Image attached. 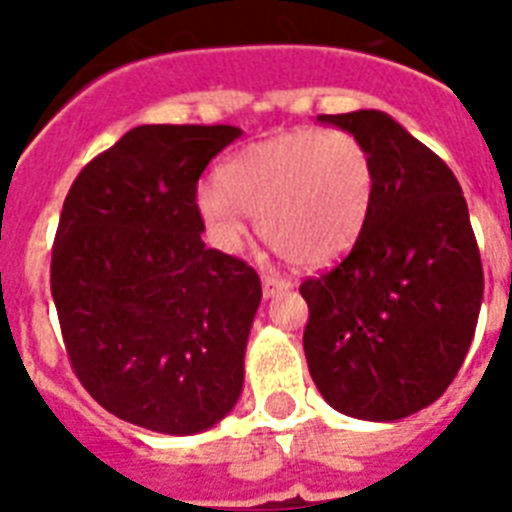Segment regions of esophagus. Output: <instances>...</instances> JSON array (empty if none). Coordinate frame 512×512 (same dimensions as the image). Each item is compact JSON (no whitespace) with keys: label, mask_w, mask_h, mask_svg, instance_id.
Here are the masks:
<instances>
[{"label":"esophagus","mask_w":512,"mask_h":512,"mask_svg":"<svg viewBox=\"0 0 512 512\" xmlns=\"http://www.w3.org/2000/svg\"><path fill=\"white\" fill-rule=\"evenodd\" d=\"M289 287H292L289 281L276 279V276H265V279H263V295L265 297H276L279 292H287Z\"/></svg>","instance_id":"esophagus-1"}]
</instances>
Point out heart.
I'll list each match as a JSON object with an SVG mask.
<instances>
[{"label": "heart", "instance_id": "heart-1", "mask_svg": "<svg viewBox=\"0 0 512 512\" xmlns=\"http://www.w3.org/2000/svg\"><path fill=\"white\" fill-rule=\"evenodd\" d=\"M374 196V164L356 135L297 127L249 143L220 167V183L196 191L209 241L239 252L249 220L279 255L303 268L340 260L364 231Z\"/></svg>", "mask_w": 512, "mask_h": 512}]
</instances>
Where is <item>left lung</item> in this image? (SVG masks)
Segmentation results:
<instances>
[{"mask_svg":"<svg viewBox=\"0 0 512 512\" xmlns=\"http://www.w3.org/2000/svg\"><path fill=\"white\" fill-rule=\"evenodd\" d=\"M374 164L364 231L332 271L300 284L308 369L332 409L393 422L430 406L476 335L484 268L462 188L428 146L382 111L321 114Z\"/></svg>","mask_w":512,"mask_h":512,"instance_id":"1","label":"left lung"}]
</instances>
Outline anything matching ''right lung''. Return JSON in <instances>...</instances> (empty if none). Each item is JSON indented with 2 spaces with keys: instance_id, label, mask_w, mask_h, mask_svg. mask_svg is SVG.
Segmentation results:
<instances>
[{
  "instance_id": "right-lung-1",
  "label": "right lung",
  "mask_w": 512,
  "mask_h": 512,
  "mask_svg": "<svg viewBox=\"0 0 512 512\" xmlns=\"http://www.w3.org/2000/svg\"><path fill=\"white\" fill-rule=\"evenodd\" d=\"M231 124H143L71 185L50 284L76 377L119 420L191 436L231 412L260 276L201 241L196 183Z\"/></svg>"
}]
</instances>
